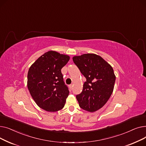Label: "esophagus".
<instances>
[{"label": "esophagus", "instance_id": "34e87169", "mask_svg": "<svg viewBox=\"0 0 146 146\" xmlns=\"http://www.w3.org/2000/svg\"><path fill=\"white\" fill-rule=\"evenodd\" d=\"M68 87H69V89H70V90H72V89H73V85H70L68 86Z\"/></svg>", "mask_w": 146, "mask_h": 146}]
</instances>
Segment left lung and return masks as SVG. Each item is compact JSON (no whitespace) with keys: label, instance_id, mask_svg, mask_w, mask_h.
Wrapping results in <instances>:
<instances>
[{"label":"left lung","instance_id":"left-lung-1","mask_svg":"<svg viewBox=\"0 0 146 146\" xmlns=\"http://www.w3.org/2000/svg\"><path fill=\"white\" fill-rule=\"evenodd\" d=\"M86 81L82 92L76 95L83 110L94 112L101 108L111 96L115 82L112 67L101 56L95 54H85L73 57Z\"/></svg>","mask_w":146,"mask_h":146}]
</instances>
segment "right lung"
<instances>
[{"instance_id": "add662e5", "label": "right lung", "mask_w": 146, "mask_h": 146, "mask_svg": "<svg viewBox=\"0 0 146 146\" xmlns=\"http://www.w3.org/2000/svg\"><path fill=\"white\" fill-rule=\"evenodd\" d=\"M69 59L67 55L50 51L38 58L29 68L28 88L41 108L56 112L64 107L69 90L61 70Z\"/></svg>"}]
</instances>
